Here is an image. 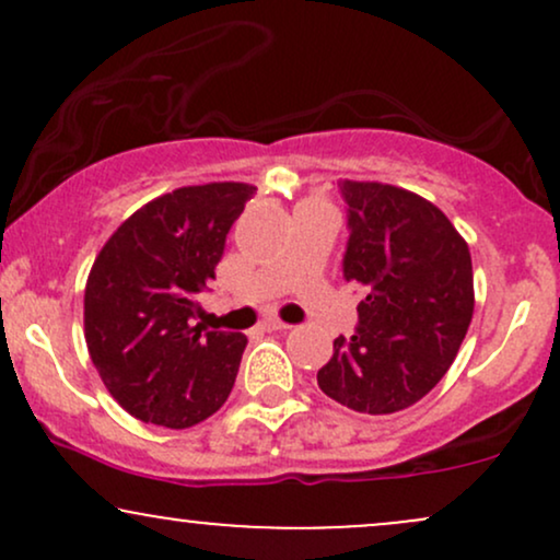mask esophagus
I'll list each match as a JSON object with an SVG mask.
<instances>
[{"label":"esophagus","instance_id":"obj_1","mask_svg":"<svg viewBox=\"0 0 560 560\" xmlns=\"http://www.w3.org/2000/svg\"><path fill=\"white\" fill-rule=\"evenodd\" d=\"M260 329L262 331H287V329H292V326L284 324V320H279V318H266L260 324Z\"/></svg>","mask_w":560,"mask_h":560}]
</instances>
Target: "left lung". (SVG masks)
<instances>
[{
	"mask_svg": "<svg viewBox=\"0 0 560 560\" xmlns=\"http://www.w3.org/2000/svg\"><path fill=\"white\" fill-rule=\"evenodd\" d=\"M342 271L358 281V329L334 339L318 387L358 413H397L447 374L474 316L471 253L440 208L376 182L339 184Z\"/></svg>",
	"mask_w": 560,
	"mask_h": 560,
	"instance_id": "obj_1",
	"label": "left lung"
}]
</instances>
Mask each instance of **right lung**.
Listing matches in <instances>:
<instances>
[{"instance_id": "obj_1", "label": "right lung", "mask_w": 560, "mask_h": 560, "mask_svg": "<svg viewBox=\"0 0 560 560\" xmlns=\"http://www.w3.org/2000/svg\"><path fill=\"white\" fill-rule=\"evenodd\" d=\"M255 186H182L139 208L96 255L83 334L102 382L139 421L186 429L226 402L247 337L205 331L199 292Z\"/></svg>"}]
</instances>
